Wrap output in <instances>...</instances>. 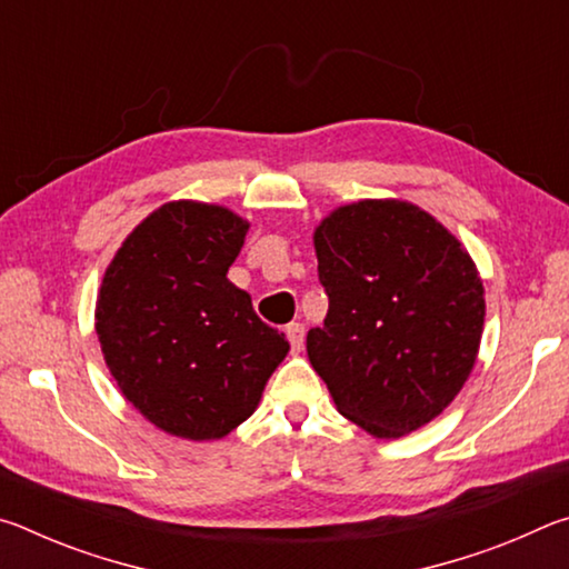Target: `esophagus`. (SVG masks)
<instances>
[{
    "mask_svg": "<svg viewBox=\"0 0 569 569\" xmlns=\"http://www.w3.org/2000/svg\"><path fill=\"white\" fill-rule=\"evenodd\" d=\"M286 336H288V341H291V351H293V353H301L303 339H306L303 323H288V326H286Z\"/></svg>",
    "mask_w": 569,
    "mask_h": 569,
    "instance_id": "1",
    "label": "esophagus"
}]
</instances>
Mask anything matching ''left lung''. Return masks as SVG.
<instances>
[{
  "instance_id": "1",
  "label": "left lung",
  "mask_w": 569,
  "mask_h": 569,
  "mask_svg": "<svg viewBox=\"0 0 569 569\" xmlns=\"http://www.w3.org/2000/svg\"><path fill=\"white\" fill-rule=\"evenodd\" d=\"M329 296L308 361L336 409L377 439L439 417L475 369L485 286L475 261L435 216L407 200H359L313 233Z\"/></svg>"
}]
</instances>
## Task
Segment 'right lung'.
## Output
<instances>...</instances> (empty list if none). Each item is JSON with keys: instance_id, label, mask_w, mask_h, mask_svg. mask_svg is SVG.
Segmentation results:
<instances>
[{"instance_id": "right-lung-1", "label": "right lung", "mask_w": 569, "mask_h": 569, "mask_svg": "<svg viewBox=\"0 0 569 569\" xmlns=\"http://www.w3.org/2000/svg\"><path fill=\"white\" fill-rule=\"evenodd\" d=\"M248 228L223 206L172 200L104 271L94 308L104 363L122 397L172 437L230 435L291 349L228 281Z\"/></svg>"}]
</instances>
